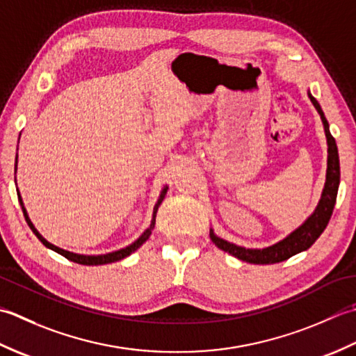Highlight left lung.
Returning <instances> with one entry per match:
<instances>
[{"mask_svg":"<svg viewBox=\"0 0 356 356\" xmlns=\"http://www.w3.org/2000/svg\"><path fill=\"white\" fill-rule=\"evenodd\" d=\"M307 95L312 101V104L316 108V112L320 113L325 141H327V170H325V183L321 192V198L318 201V206L315 207L306 221L301 226L296 227L295 230L290 232L287 236L280 239L278 243L272 245H267L263 249H248L243 245L234 244L226 239L220 238L215 234L213 229H210V239H212L216 248L230 253L232 257H235L245 263L250 264H275L286 261L290 257L296 255V253L307 250L312 244H314L320 235L327 227L329 220L333 212L337 202V193L339 187V156H338V147L335 143V138L332 136L329 130V122L324 117V112L320 106V103L312 97L310 90H307Z\"/></svg>","mask_w":356,"mask_h":356,"instance_id":"1","label":"left lung"}]
</instances>
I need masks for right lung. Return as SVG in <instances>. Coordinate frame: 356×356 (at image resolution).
I'll list each match as a JSON object with an SVG mask.
<instances>
[{
	"instance_id": "obj_1",
	"label": "right lung",
	"mask_w": 356,
	"mask_h": 356,
	"mask_svg": "<svg viewBox=\"0 0 356 356\" xmlns=\"http://www.w3.org/2000/svg\"><path fill=\"white\" fill-rule=\"evenodd\" d=\"M19 136H21V134H19ZM18 143H19V140H18ZM17 150H18V149H17ZM17 165H18V154H17V158H15V175H17ZM15 181H17V178H15ZM168 188H169L168 184H165V186L161 188V193H159V198H158L156 204H155V207H154V213H152L150 226H149L146 230H144L143 234H141L140 236H138L132 244H129V245H126V248L118 249V250H113V252H108V253H101V255H83V253L70 252V250L58 248V245H55V244H52V243H49L47 239H46L44 236H42L38 230H36V227L33 226V222L31 221V218H29V213H27V210H26V207H24V202H23V198H21L19 191H17V193H18V201H19V204H21V209H23L24 218H26V221H27V224H29V227L32 229V232L36 235V238H38L40 241L46 245L47 249L54 250V252H56V253H60V255H63L64 258L74 261V263H78V264H83V266H101V264L117 263V261H120V259L127 258L129 255H132V253H134L135 250L140 249L141 245L147 241L149 236L152 235V230H154V227H155V218H156L158 207H159V204H161V202H163V200H164V197H165V193H168Z\"/></svg>"
}]
</instances>
